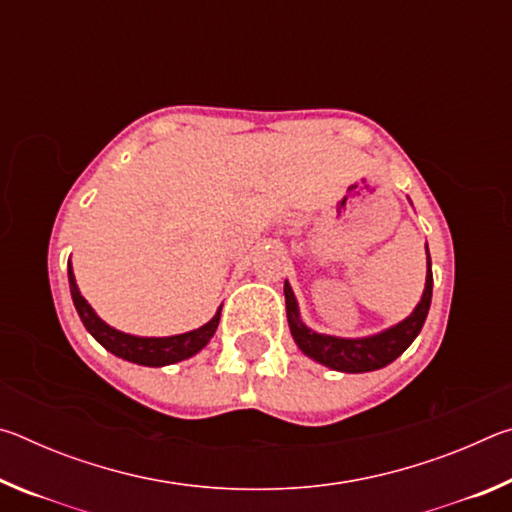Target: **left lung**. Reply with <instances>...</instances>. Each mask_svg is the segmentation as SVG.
<instances>
[{
	"instance_id": "8db88e82",
	"label": "left lung",
	"mask_w": 512,
	"mask_h": 512,
	"mask_svg": "<svg viewBox=\"0 0 512 512\" xmlns=\"http://www.w3.org/2000/svg\"><path fill=\"white\" fill-rule=\"evenodd\" d=\"M431 289H433V275H431V257L427 246V282H424L422 298L409 316L400 323L384 329V332L359 336V339H343V336H329L318 334L309 329L300 318L298 300L293 296V289L289 282H284V300H287V318L293 341L298 348L323 366L339 370V372H370L379 370L393 363L400 354L409 348L420 334V329L427 320L429 305H431Z\"/></svg>"
}]
</instances>
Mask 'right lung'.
Masks as SVG:
<instances>
[{
  "label": "right lung",
  "instance_id": "1",
  "mask_svg": "<svg viewBox=\"0 0 512 512\" xmlns=\"http://www.w3.org/2000/svg\"><path fill=\"white\" fill-rule=\"evenodd\" d=\"M67 277H69V291H72L74 307L79 311L83 325L88 332L97 339L103 348L115 354V357L137 363V366H149V368H162L169 366V363L185 361L194 357L196 352H201L216 332L221 320V307L216 309L212 320H207L205 325L192 332L176 334V336H135L119 332V329L110 327L106 320L97 316L88 300L81 296L79 284H76V277L72 271V262H67Z\"/></svg>",
  "mask_w": 512,
  "mask_h": 512
}]
</instances>
